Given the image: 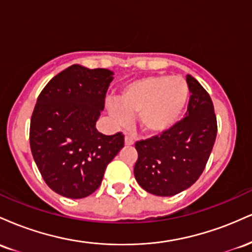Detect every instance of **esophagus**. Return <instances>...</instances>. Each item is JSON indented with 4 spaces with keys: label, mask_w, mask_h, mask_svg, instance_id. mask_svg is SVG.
<instances>
[{
    "label": "esophagus",
    "mask_w": 252,
    "mask_h": 252,
    "mask_svg": "<svg viewBox=\"0 0 252 252\" xmlns=\"http://www.w3.org/2000/svg\"><path fill=\"white\" fill-rule=\"evenodd\" d=\"M134 138L131 137V136H129V135H126V146H131V144H134Z\"/></svg>",
    "instance_id": "34e87169"
}]
</instances>
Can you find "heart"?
I'll return each instance as SVG.
<instances>
[{
	"instance_id": "obj_1",
	"label": "heart",
	"mask_w": 252,
	"mask_h": 252,
	"mask_svg": "<svg viewBox=\"0 0 252 252\" xmlns=\"http://www.w3.org/2000/svg\"><path fill=\"white\" fill-rule=\"evenodd\" d=\"M189 97V83L181 77L149 76L124 86L117 102H109L112 118L120 124L137 115L144 132L158 135L178 122Z\"/></svg>"
}]
</instances>
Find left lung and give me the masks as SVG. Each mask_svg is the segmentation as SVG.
I'll list each match as a JSON object with an SVG mask.
<instances>
[{
  "label": "left lung",
  "instance_id": "8db88e82",
  "mask_svg": "<svg viewBox=\"0 0 252 252\" xmlns=\"http://www.w3.org/2000/svg\"><path fill=\"white\" fill-rule=\"evenodd\" d=\"M186 80L190 91L186 116L162 134L135 143L136 181L155 195H175L192 186L216 141L218 126L209 92L189 74Z\"/></svg>",
  "mask_w": 252,
  "mask_h": 252
}]
</instances>
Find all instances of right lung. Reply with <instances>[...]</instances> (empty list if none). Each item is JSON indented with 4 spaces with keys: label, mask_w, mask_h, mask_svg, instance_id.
<instances>
[{
    "label": "right lung",
    "mask_w": 252,
    "mask_h": 252,
    "mask_svg": "<svg viewBox=\"0 0 252 252\" xmlns=\"http://www.w3.org/2000/svg\"><path fill=\"white\" fill-rule=\"evenodd\" d=\"M112 72L72 65L53 77L37 97L30 143L47 186L71 199L85 198L103 180L106 166L124 147V135L96 129Z\"/></svg>",
    "instance_id": "obj_1"
}]
</instances>
